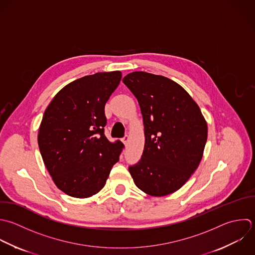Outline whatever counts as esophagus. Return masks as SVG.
<instances>
[{
	"instance_id": "esophagus-1",
	"label": "esophagus",
	"mask_w": 255,
	"mask_h": 255,
	"mask_svg": "<svg viewBox=\"0 0 255 255\" xmlns=\"http://www.w3.org/2000/svg\"><path fill=\"white\" fill-rule=\"evenodd\" d=\"M122 142L124 143L125 146H127V145H128V142H129V136H128V135H125V136L123 137V139H122Z\"/></svg>"
}]
</instances>
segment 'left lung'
Here are the masks:
<instances>
[{"label": "left lung", "instance_id": "obj_1", "mask_svg": "<svg viewBox=\"0 0 255 255\" xmlns=\"http://www.w3.org/2000/svg\"><path fill=\"white\" fill-rule=\"evenodd\" d=\"M123 83L137 98L144 122L143 154L129 167L133 181L153 197L175 193L201 163L208 139L207 121L191 95L165 76L134 71Z\"/></svg>", "mask_w": 255, "mask_h": 255}]
</instances>
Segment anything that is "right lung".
<instances>
[{
    "label": "right lung",
    "instance_id": "1",
    "mask_svg": "<svg viewBox=\"0 0 255 255\" xmlns=\"http://www.w3.org/2000/svg\"><path fill=\"white\" fill-rule=\"evenodd\" d=\"M121 77L117 70L76 79L59 90L44 111L38 148L52 181L70 197L97 194L119 161L124 145L105 137L104 108Z\"/></svg>",
    "mask_w": 255,
    "mask_h": 255
}]
</instances>
